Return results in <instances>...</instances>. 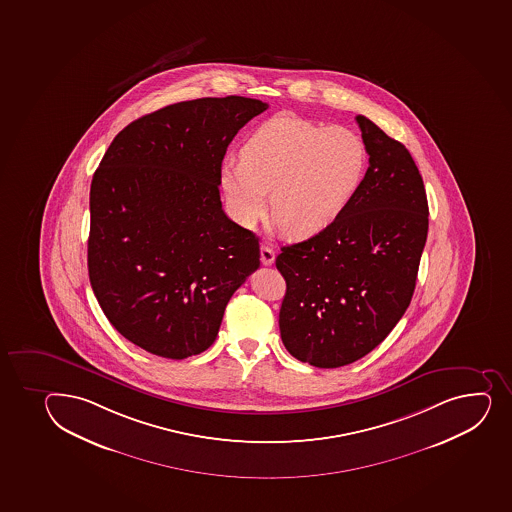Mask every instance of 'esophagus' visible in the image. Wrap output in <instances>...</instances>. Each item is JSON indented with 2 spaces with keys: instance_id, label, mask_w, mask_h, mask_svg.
Here are the masks:
<instances>
[{
  "instance_id": "34e87169",
  "label": "esophagus",
  "mask_w": 512,
  "mask_h": 512,
  "mask_svg": "<svg viewBox=\"0 0 512 512\" xmlns=\"http://www.w3.org/2000/svg\"><path fill=\"white\" fill-rule=\"evenodd\" d=\"M260 260H262V264L264 265H272L275 260V252L269 245H262L260 247Z\"/></svg>"
}]
</instances>
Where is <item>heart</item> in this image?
I'll use <instances>...</instances> for the list:
<instances>
[{"label": "heart", "instance_id": "heart-1", "mask_svg": "<svg viewBox=\"0 0 512 512\" xmlns=\"http://www.w3.org/2000/svg\"><path fill=\"white\" fill-rule=\"evenodd\" d=\"M368 151L348 127H321L277 116L238 149V164L220 169L232 215L252 228L267 211L290 238H311L338 222L363 183Z\"/></svg>", "mask_w": 512, "mask_h": 512}]
</instances>
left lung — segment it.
Instances as JSON below:
<instances>
[{
	"label": "left lung",
	"mask_w": 512,
	"mask_h": 512,
	"mask_svg": "<svg viewBox=\"0 0 512 512\" xmlns=\"http://www.w3.org/2000/svg\"><path fill=\"white\" fill-rule=\"evenodd\" d=\"M369 168L338 222L282 247L280 338L316 368H339L385 341L410 306L427 242L422 174L396 139L356 116Z\"/></svg>",
	"instance_id": "1"
}]
</instances>
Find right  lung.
<instances>
[{"label":"right lung","instance_id":"right-lung-1","mask_svg":"<svg viewBox=\"0 0 512 512\" xmlns=\"http://www.w3.org/2000/svg\"><path fill=\"white\" fill-rule=\"evenodd\" d=\"M267 104L178 102L124 127L90 185L89 279L107 319L169 359L215 343L230 297L260 267L259 238L220 201L228 144Z\"/></svg>","mask_w":512,"mask_h":512}]
</instances>
